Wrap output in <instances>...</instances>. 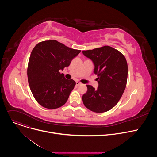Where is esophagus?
<instances>
[{
    "instance_id": "esophagus-1",
    "label": "esophagus",
    "mask_w": 157,
    "mask_h": 157,
    "mask_svg": "<svg viewBox=\"0 0 157 157\" xmlns=\"http://www.w3.org/2000/svg\"><path fill=\"white\" fill-rule=\"evenodd\" d=\"M81 84H82V83L80 82H79V81H76V86H79V85H81Z\"/></svg>"
}]
</instances>
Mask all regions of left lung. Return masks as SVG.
I'll use <instances>...</instances> for the list:
<instances>
[{
    "label": "left lung",
    "instance_id": "8db88e82",
    "mask_svg": "<svg viewBox=\"0 0 157 157\" xmlns=\"http://www.w3.org/2000/svg\"><path fill=\"white\" fill-rule=\"evenodd\" d=\"M82 53L93 62L99 84L97 89L86 85L83 104L94 113L107 112L117 104L124 92L128 75L126 59L119 51L109 46L82 51Z\"/></svg>",
    "mask_w": 157,
    "mask_h": 157
}]
</instances>
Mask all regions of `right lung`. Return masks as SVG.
<instances>
[{"label":"right lung","instance_id":"1","mask_svg":"<svg viewBox=\"0 0 157 157\" xmlns=\"http://www.w3.org/2000/svg\"><path fill=\"white\" fill-rule=\"evenodd\" d=\"M80 52L55 40L40 42L33 48L28 64V81L41 106L57 109L68 101L76 82L66 79L59 70L68 67Z\"/></svg>","mask_w":157,"mask_h":157}]
</instances>
